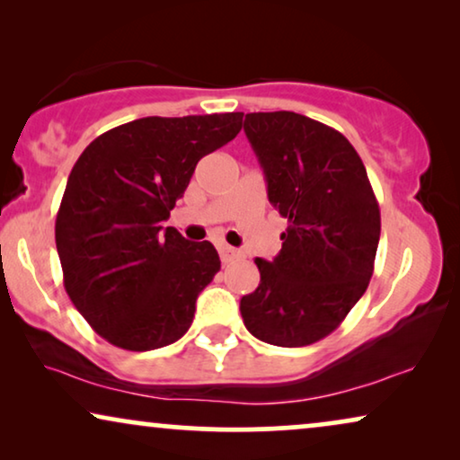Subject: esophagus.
Instances as JSON below:
<instances>
[{
  "label": "esophagus",
  "instance_id": "1",
  "mask_svg": "<svg viewBox=\"0 0 460 460\" xmlns=\"http://www.w3.org/2000/svg\"><path fill=\"white\" fill-rule=\"evenodd\" d=\"M217 251H219V260H222V263H230V261H234L236 257L241 255V253H238L236 249L228 247V244H219Z\"/></svg>",
  "mask_w": 460,
  "mask_h": 460
}]
</instances>
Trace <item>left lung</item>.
Masks as SVG:
<instances>
[{
	"label": "left lung",
	"mask_w": 460,
	"mask_h": 460,
	"mask_svg": "<svg viewBox=\"0 0 460 460\" xmlns=\"http://www.w3.org/2000/svg\"><path fill=\"white\" fill-rule=\"evenodd\" d=\"M244 134L287 219L274 261L257 257L260 287L241 299L251 335L304 348L331 335L367 291L381 211L348 137L291 111L249 112Z\"/></svg>",
	"instance_id": "left-lung-1"
}]
</instances>
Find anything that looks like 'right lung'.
Returning a JSON list of instances; mask_svg holds the SVG:
<instances>
[{
	"instance_id": "right-lung-1",
	"label": "right lung",
	"mask_w": 460,
	"mask_h": 460,
	"mask_svg": "<svg viewBox=\"0 0 460 460\" xmlns=\"http://www.w3.org/2000/svg\"><path fill=\"white\" fill-rule=\"evenodd\" d=\"M243 112L144 117L98 136L75 163L56 216L65 288L106 341L148 351L190 329L219 272L209 241L165 228L197 163L234 140Z\"/></svg>"
}]
</instances>
